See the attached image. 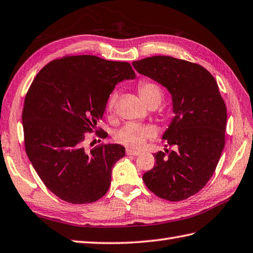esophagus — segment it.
Returning a JSON list of instances; mask_svg holds the SVG:
<instances>
[{
    "label": "esophagus",
    "instance_id": "esophagus-1",
    "mask_svg": "<svg viewBox=\"0 0 253 253\" xmlns=\"http://www.w3.org/2000/svg\"><path fill=\"white\" fill-rule=\"evenodd\" d=\"M126 155H128V156H138L139 151L132 150V149H126Z\"/></svg>",
    "mask_w": 253,
    "mask_h": 253
}]
</instances>
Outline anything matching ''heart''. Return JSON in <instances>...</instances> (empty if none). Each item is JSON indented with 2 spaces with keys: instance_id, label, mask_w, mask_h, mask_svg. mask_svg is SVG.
Wrapping results in <instances>:
<instances>
[{
  "instance_id": "b5f03b06",
  "label": "heart",
  "mask_w": 253,
  "mask_h": 253,
  "mask_svg": "<svg viewBox=\"0 0 253 253\" xmlns=\"http://www.w3.org/2000/svg\"><path fill=\"white\" fill-rule=\"evenodd\" d=\"M138 94L143 102L147 105H158L162 99V91L156 83L143 80L138 83ZM117 100V93L110 94L107 102V110L111 112L114 110L115 103ZM156 130L150 126H141L136 125H126L116 133L115 138L118 143L130 148H141L147 139L155 137Z\"/></svg>"
}]
</instances>
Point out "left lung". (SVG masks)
Listing matches in <instances>:
<instances>
[{
	"mask_svg": "<svg viewBox=\"0 0 253 253\" xmlns=\"http://www.w3.org/2000/svg\"><path fill=\"white\" fill-rule=\"evenodd\" d=\"M132 65L169 91L174 114L162 135L173 148L154 154L156 164L143 181L162 199H187L211 178L225 145L227 112L217 83L203 66L170 56Z\"/></svg>",
	"mask_w": 253,
	"mask_h": 253,
	"instance_id": "obj_1",
	"label": "left lung"
}]
</instances>
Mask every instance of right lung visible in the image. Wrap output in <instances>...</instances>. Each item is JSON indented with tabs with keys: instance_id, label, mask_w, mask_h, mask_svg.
<instances>
[{
	"instance_id": "add662e5",
	"label": "right lung",
	"mask_w": 253,
	"mask_h": 253,
	"mask_svg": "<svg viewBox=\"0 0 253 253\" xmlns=\"http://www.w3.org/2000/svg\"><path fill=\"white\" fill-rule=\"evenodd\" d=\"M135 77L126 61L79 55L50 61L33 80L22 110L26 153L58 198L82 205L107 193L112 168L126 148L85 149L84 133L96 127L117 84Z\"/></svg>"
}]
</instances>
